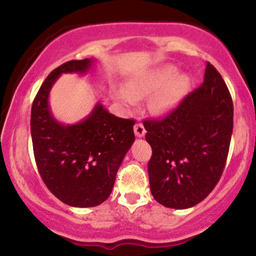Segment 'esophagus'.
I'll return each instance as SVG.
<instances>
[{
	"label": "esophagus",
	"mask_w": 256,
	"mask_h": 256,
	"mask_svg": "<svg viewBox=\"0 0 256 256\" xmlns=\"http://www.w3.org/2000/svg\"><path fill=\"white\" fill-rule=\"evenodd\" d=\"M134 130V134H136L137 137H143L146 134V128L142 122H136Z\"/></svg>",
	"instance_id": "esophagus-1"
}]
</instances>
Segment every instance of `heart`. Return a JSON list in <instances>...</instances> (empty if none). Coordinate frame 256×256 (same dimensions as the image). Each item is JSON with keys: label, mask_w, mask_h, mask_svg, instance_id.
<instances>
[{"label": "heart", "mask_w": 256, "mask_h": 256, "mask_svg": "<svg viewBox=\"0 0 256 256\" xmlns=\"http://www.w3.org/2000/svg\"><path fill=\"white\" fill-rule=\"evenodd\" d=\"M188 85L186 76L177 74V68L172 64H164L128 79L126 90L116 89L114 94L122 104H132L152 93L149 98V110L155 114H164L178 104Z\"/></svg>", "instance_id": "b5f03b06"}]
</instances>
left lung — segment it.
Instances as JSON below:
<instances>
[{
  "mask_svg": "<svg viewBox=\"0 0 256 256\" xmlns=\"http://www.w3.org/2000/svg\"><path fill=\"white\" fill-rule=\"evenodd\" d=\"M143 125L152 149L148 173L154 198L174 210L200 204L222 177L234 128V104L220 73L207 62L200 88L165 118Z\"/></svg>",
  "mask_w": 256,
  "mask_h": 256,
  "instance_id": "left-lung-1",
  "label": "left lung"
}]
</instances>
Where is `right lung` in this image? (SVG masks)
I'll use <instances>...</instances> for the list:
<instances>
[{"label": "right lung", "mask_w": 256, "mask_h": 256, "mask_svg": "<svg viewBox=\"0 0 256 256\" xmlns=\"http://www.w3.org/2000/svg\"><path fill=\"white\" fill-rule=\"evenodd\" d=\"M94 58L71 60L46 77L32 104L31 137L36 165L52 195L72 207H95L108 198L126 152L134 142L132 119L98 104L73 125L58 122L49 107L52 86L62 73L84 74Z\"/></svg>", "instance_id": "right-lung-1"}]
</instances>
